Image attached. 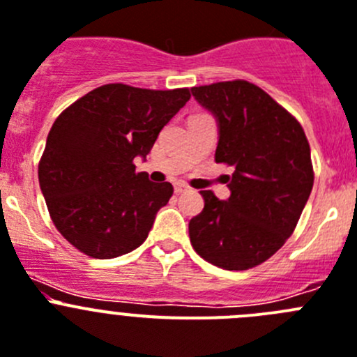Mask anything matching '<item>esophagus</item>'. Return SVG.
I'll use <instances>...</instances> for the list:
<instances>
[{
    "mask_svg": "<svg viewBox=\"0 0 357 357\" xmlns=\"http://www.w3.org/2000/svg\"><path fill=\"white\" fill-rule=\"evenodd\" d=\"M174 192L176 194H185V192H188V186L183 185V183H178V185L174 186Z\"/></svg>",
    "mask_w": 357,
    "mask_h": 357,
    "instance_id": "esophagus-1",
    "label": "esophagus"
}]
</instances>
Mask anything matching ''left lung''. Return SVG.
Listing matches in <instances>:
<instances>
[{
    "label": "left lung",
    "instance_id": "left-lung-1",
    "mask_svg": "<svg viewBox=\"0 0 357 357\" xmlns=\"http://www.w3.org/2000/svg\"><path fill=\"white\" fill-rule=\"evenodd\" d=\"M218 121L215 162L234 169L231 195L202 190L204 208L188 224L192 247L224 271H247L275 255L294 233L313 188L303 126L263 89L245 79L194 86Z\"/></svg>",
    "mask_w": 357,
    "mask_h": 357
}]
</instances>
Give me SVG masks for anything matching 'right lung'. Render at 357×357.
Returning <instances> with one entry per match:
<instances>
[{"label":"right lung","mask_w":357,"mask_h":357,"mask_svg":"<svg viewBox=\"0 0 357 357\" xmlns=\"http://www.w3.org/2000/svg\"><path fill=\"white\" fill-rule=\"evenodd\" d=\"M188 99V89L108 83L56 117L38 162V183L54 227L70 245L98 259L142 245L174 188L135 172L133 160L146 158Z\"/></svg>","instance_id":"1"}]
</instances>
